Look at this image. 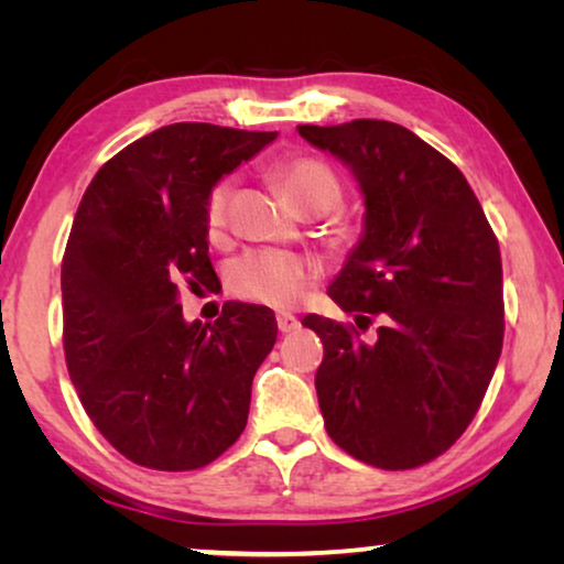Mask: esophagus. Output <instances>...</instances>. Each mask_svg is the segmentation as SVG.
I'll use <instances>...</instances> for the list:
<instances>
[{
  "mask_svg": "<svg viewBox=\"0 0 564 564\" xmlns=\"http://www.w3.org/2000/svg\"><path fill=\"white\" fill-rule=\"evenodd\" d=\"M276 328H280L282 334H292V330L300 328V321L292 313H280L276 315Z\"/></svg>",
  "mask_w": 564,
  "mask_h": 564,
  "instance_id": "1",
  "label": "esophagus"
}]
</instances>
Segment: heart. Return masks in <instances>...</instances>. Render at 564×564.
Here are the masks:
<instances>
[{"instance_id":"heart-1","label":"heart","mask_w":564,"mask_h":564,"mask_svg":"<svg viewBox=\"0 0 564 564\" xmlns=\"http://www.w3.org/2000/svg\"><path fill=\"white\" fill-rule=\"evenodd\" d=\"M272 180L300 215L328 213L341 199V182L334 169L313 156L276 161L272 166ZM230 192H234V184L223 180L207 195L205 220L210 234H220L226 228ZM315 276H318V267L311 259L290 251L259 249L243 253L228 267V288L236 297L251 300V303L290 307L303 297Z\"/></svg>"}]
</instances>
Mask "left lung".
<instances>
[{"mask_svg": "<svg viewBox=\"0 0 564 564\" xmlns=\"http://www.w3.org/2000/svg\"><path fill=\"white\" fill-rule=\"evenodd\" d=\"M351 166L365 236L328 297L354 323L305 315L323 341L315 390L326 431L354 459L413 469L473 423L503 349L498 238L465 174L388 120L297 126ZM381 318L375 339L359 329Z\"/></svg>", "mask_w": 564, "mask_h": 564, "instance_id": "left-lung-1", "label": "left lung"}]
</instances>
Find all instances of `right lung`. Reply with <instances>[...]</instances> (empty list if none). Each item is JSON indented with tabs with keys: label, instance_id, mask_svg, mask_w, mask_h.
Wrapping results in <instances>:
<instances>
[{
	"label": "right lung",
	"instance_id": "obj_1",
	"mask_svg": "<svg viewBox=\"0 0 564 564\" xmlns=\"http://www.w3.org/2000/svg\"><path fill=\"white\" fill-rule=\"evenodd\" d=\"M276 133L174 122L102 164L68 234L66 367L99 434L135 465L187 473L243 434L251 382L276 341L264 305L187 323L182 288L218 290L205 203Z\"/></svg>",
	"mask_w": 564,
	"mask_h": 564
}]
</instances>
